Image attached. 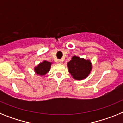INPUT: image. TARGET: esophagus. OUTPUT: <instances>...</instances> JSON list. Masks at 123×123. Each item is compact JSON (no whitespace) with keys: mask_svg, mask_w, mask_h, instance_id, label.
I'll use <instances>...</instances> for the list:
<instances>
[{"mask_svg":"<svg viewBox=\"0 0 123 123\" xmlns=\"http://www.w3.org/2000/svg\"><path fill=\"white\" fill-rule=\"evenodd\" d=\"M57 63H59V64H62L63 63V61L62 60H58V62H57Z\"/></svg>","mask_w":123,"mask_h":123,"instance_id":"34e87169","label":"esophagus"}]
</instances>
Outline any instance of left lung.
Listing matches in <instances>:
<instances>
[{
    "instance_id": "1",
    "label": "left lung",
    "mask_w": 123,
    "mask_h": 123,
    "mask_svg": "<svg viewBox=\"0 0 123 123\" xmlns=\"http://www.w3.org/2000/svg\"><path fill=\"white\" fill-rule=\"evenodd\" d=\"M67 65L69 73L73 78L78 80L87 77L92 69L90 60H86L76 56H74Z\"/></svg>"
}]
</instances>
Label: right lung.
Returning <instances> with one entry per match:
<instances>
[{
  "label": "right lung",
  "instance_id": "right-lung-1",
  "mask_svg": "<svg viewBox=\"0 0 123 123\" xmlns=\"http://www.w3.org/2000/svg\"><path fill=\"white\" fill-rule=\"evenodd\" d=\"M51 66V63L44 61L43 62L40 63L37 67H36L34 70L37 74L41 76H44L47 73H48L50 70Z\"/></svg>",
  "mask_w": 123,
  "mask_h": 123
}]
</instances>
